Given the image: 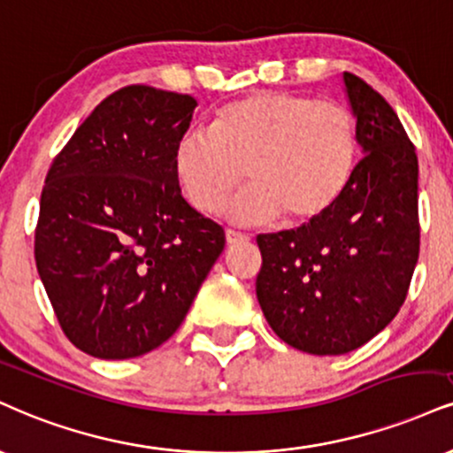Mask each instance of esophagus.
Instances as JSON below:
<instances>
[{
    "mask_svg": "<svg viewBox=\"0 0 453 453\" xmlns=\"http://www.w3.org/2000/svg\"><path fill=\"white\" fill-rule=\"evenodd\" d=\"M247 241H249L247 234H242V232H234V230H227V232H226V242L230 244V247H234V244L247 242Z\"/></svg>",
    "mask_w": 453,
    "mask_h": 453,
    "instance_id": "34e87169",
    "label": "esophagus"
}]
</instances>
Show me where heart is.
Here are the masks:
<instances>
[{"label": "heart", "instance_id": "obj_1", "mask_svg": "<svg viewBox=\"0 0 453 453\" xmlns=\"http://www.w3.org/2000/svg\"><path fill=\"white\" fill-rule=\"evenodd\" d=\"M358 133L352 111L340 103L297 92L265 90L221 107L211 130L189 128L179 137L173 168L181 194L196 211L219 212L238 223L285 215L303 223L325 215L350 183Z\"/></svg>", "mask_w": 453, "mask_h": 453}]
</instances>
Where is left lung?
<instances>
[{
    "label": "left lung",
    "instance_id": "left-lung-1",
    "mask_svg": "<svg viewBox=\"0 0 453 453\" xmlns=\"http://www.w3.org/2000/svg\"><path fill=\"white\" fill-rule=\"evenodd\" d=\"M363 160L325 215L259 234L257 299L288 346L335 357L367 344L395 319L419 253L418 156L380 92L344 73Z\"/></svg>",
    "mask_w": 453,
    "mask_h": 453
}]
</instances>
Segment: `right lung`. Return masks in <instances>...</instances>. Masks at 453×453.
Listing matches in <instances>:
<instances>
[{
    "label": "right lung",
    "mask_w": 453,
    "mask_h": 453,
    "mask_svg": "<svg viewBox=\"0 0 453 453\" xmlns=\"http://www.w3.org/2000/svg\"><path fill=\"white\" fill-rule=\"evenodd\" d=\"M194 96L127 86L95 107L54 157L35 227V264L65 335L105 361L171 337L226 247L181 196L174 145Z\"/></svg>",
    "instance_id": "add662e5"
}]
</instances>
